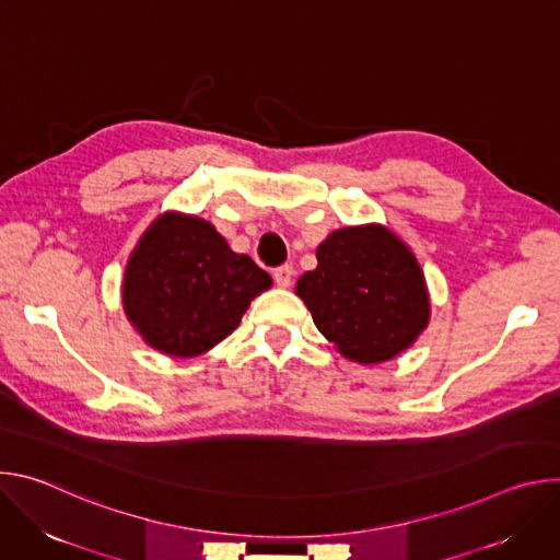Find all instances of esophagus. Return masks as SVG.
Returning <instances> with one entry per match:
<instances>
[{
    "label": "esophagus",
    "instance_id": "34e87169",
    "mask_svg": "<svg viewBox=\"0 0 560 560\" xmlns=\"http://www.w3.org/2000/svg\"><path fill=\"white\" fill-rule=\"evenodd\" d=\"M292 275H294L292 266H279V268H275V272H272L275 283H277L279 288H290V283H292Z\"/></svg>",
    "mask_w": 560,
    "mask_h": 560
}]
</instances>
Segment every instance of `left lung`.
Wrapping results in <instances>:
<instances>
[{"mask_svg": "<svg viewBox=\"0 0 560 560\" xmlns=\"http://www.w3.org/2000/svg\"><path fill=\"white\" fill-rule=\"evenodd\" d=\"M314 326L354 363L408 350L430 322V294L412 250L378 223L335 230L316 268L296 281Z\"/></svg>", "mask_w": 560, "mask_h": 560, "instance_id": "left-lung-1", "label": "left lung"}]
</instances>
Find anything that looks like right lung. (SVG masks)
I'll use <instances>...</instances> for the list:
<instances>
[{"instance_id": "obj_1", "label": "right lung", "mask_w": 560, "mask_h": 560, "mask_svg": "<svg viewBox=\"0 0 560 560\" xmlns=\"http://www.w3.org/2000/svg\"><path fill=\"white\" fill-rule=\"evenodd\" d=\"M270 285V275L248 255L232 253L212 223L166 212L128 259L124 310L148 346L190 359L232 335Z\"/></svg>"}]
</instances>
